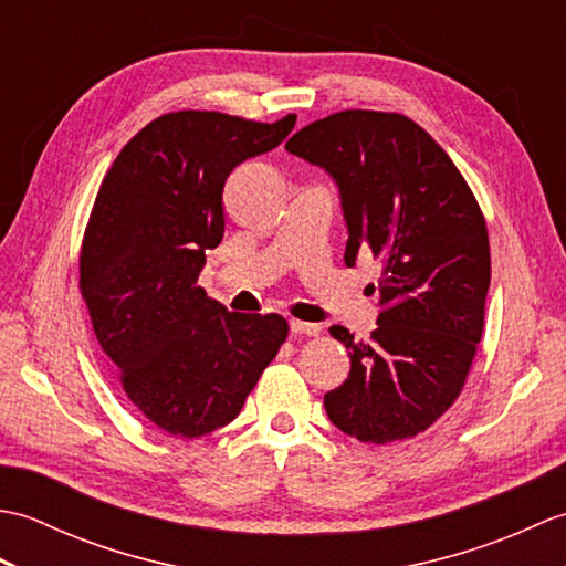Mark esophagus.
Here are the masks:
<instances>
[{
    "label": "esophagus",
    "instance_id": "obj_1",
    "mask_svg": "<svg viewBox=\"0 0 566 566\" xmlns=\"http://www.w3.org/2000/svg\"><path fill=\"white\" fill-rule=\"evenodd\" d=\"M290 331L296 333V335H318L321 326H318V323H304V321L292 318L290 321Z\"/></svg>",
    "mask_w": 566,
    "mask_h": 566
}]
</instances>
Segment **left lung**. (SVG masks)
<instances>
[{"mask_svg": "<svg viewBox=\"0 0 566 566\" xmlns=\"http://www.w3.org/2000/svg\"><path fill=\"white\" fill-rule=\"evenodd\" d=\"M286 150L338 187L347 268L359 252L381 260L371 340L331 326L350 350V375L323 396L326 413L363 442L413 438L460 396L482 340L484 216L450 155L401 114L338 112L298 130Z\"/></svg>", "mask_w": 566, "mask_h": 566, "instance_id": "8db88e82", "label": "left lung"}]
</instances>
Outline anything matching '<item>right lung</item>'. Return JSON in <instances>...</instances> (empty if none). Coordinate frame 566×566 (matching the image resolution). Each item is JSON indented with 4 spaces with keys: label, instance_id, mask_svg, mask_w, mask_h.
Instances as JSON below:
<instances>
[{
    "label": "right lung",
    "instance_id": "right-lung-1",
    "mask_svg": "<svg viewBox=\"0 0 566 566\" xmlns=\"http://www.w3.org/2000/svg\"><path fill=\"white\" fill-rule=\"evenodd\" d=\"M294 124V114L276 124L165 114L126 143L99 187L80 290L128 401L170 436L231 423L290 331L276 314L211 302L197 280L226 231L228 175L274 150Z\"/></svg>",
    "mask_w": 566,
    "mask_h": 566
}]
</instances>
